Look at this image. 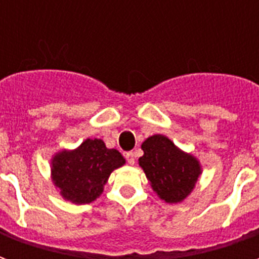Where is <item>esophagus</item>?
I'll list each match as a JSON object with an SVG mask.
<instances>
[{
  "mask_svg": "<svg viewBox=\"0 0 259 259\" xmlns=\"http://www.w3.org/2000/svg\"><path fill=\"white\" fill-rule=\"evenodd\" d=\"M126 159H127V162H129L130 165H135V162H136L135 152H127V154H126Z\"/></svg>",
  "mask_w": 259,
  "mask_h": 259,
  "instance_id": "1",
  "label": "esophagus"
}]
</instances>
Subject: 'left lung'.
<instances>
[{
    "label": "left lung",
    "instance_id": "1",
    "mask_svg": "<svg viewBox=\"0 0 259 259\" xmlns=\"http://www.w3.org/2000/svg\"><path fill=\"white\" fill-rule=\"evenodd\" d=\"M139 159L154 190L166 202H180L193 190L200 176V163L179 151L168 137L155 135L143 143Z\"/></svg>",
    "mask_w": 259,
    "mask_h": 259
}]
</instances>
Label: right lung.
I'll list each match as a JSON object with an SVG mask.
<instances>
[{
	"mask_svg": "<svg viewBox=\"0 0 259 259\" xmlns=\"http://www.w3.org/2000/svg\"><path fill=\"white\" fill-rule=\"evenodd\" d=\"M123 163L120 152L108 150L102 140L87 139L77 150L54 157L53 178L64 198L87 204L101 194L111 172Z\"/></svg>",
	"mask_w": 259,
	"mask_h": 259,
	"instance_id": "obj_1",
	"label": "right lung"
}]
</instances>
